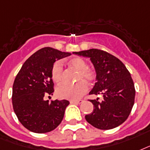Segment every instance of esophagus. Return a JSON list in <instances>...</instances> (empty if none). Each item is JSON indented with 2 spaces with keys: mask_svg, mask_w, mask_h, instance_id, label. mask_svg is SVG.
<instances>
[{
  "mask_svg": "<svg viewBox=\"0 0 150 150\" xmlns=\"http://www.w3.org/2000/svg\"><path fill=\"white\" fill-rule=\"evenodd\" d=\"M69 103H71V104H81V103H83V100H70L69 101Z\"/></svg>",
  "mask_w": 150,
  "mask_h": 150,
  "instance_id": "obj_1",
  "label": "esophagus"
}]
</instances>
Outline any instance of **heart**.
<instances>
[{
	"instance_id": "1",
	"label": "heart",
	"mask_w": 150,
	"mask_h": 150,
	"mask_svg": "<svg viewBox=\"0 0 150 150\" xmlns=\"http://www.w3.org/2000/svg\"><path fill=\"white\" fill-rule=\"evenodd\" d=\"M69 66L79 70L76 80L79 81L75 84L62 83L56 88V95L60 98L76 100L88 91V87L85 80L88 83H92L96 78V73L92 69L88 68L87 62L81 58H72L68 62ZM63 76V67L62 62L57 61L52 68V77L53 81L59 83Z\"/></svg>"
}]
</instances>
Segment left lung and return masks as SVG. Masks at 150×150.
I'll return each instance as SVG.
<instances>
[{"label":"left lung","mask_w":150,"mask_h":150,"mask_svg":"<svg viewBox=\"0 0 150 150\" xmlns=\"http://www.w3.org/2000/svg\"><path fill=\"white\" fill-rule=\"evenodd\" d=\"M74 54L90 58L96 82L89 94L103 96L102 102L90 100L94 110L86 115V120L101 130L118 127L127 119L134 103L135 89L129 71L119 59L103 50L92 48Z\"/></svg>","instance_id":"8db88e82"}]
</instances>
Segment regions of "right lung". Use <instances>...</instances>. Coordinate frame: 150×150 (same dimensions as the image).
I'll list each match as a JSON object with an SVG mask.
<instances>
[{"label": "right lung", "instance_id": "add662e5", "mask_svg": "<svg viewBox=\"0 0 150 150\" xmlns=\"http://www.w3.org/2000/svg\"><path fill=\"white\" fill-rule=\"evenodd\" d=\"M70 54L52 47H44L32 54L17 74L12 88V105L18 120L29 131L46 133L62 122L69 101L49 103L45 97L54 92L52 77L54 62Z\"/></svg>", "mask_w": 150, "mask_h": 150}]
</instances>
